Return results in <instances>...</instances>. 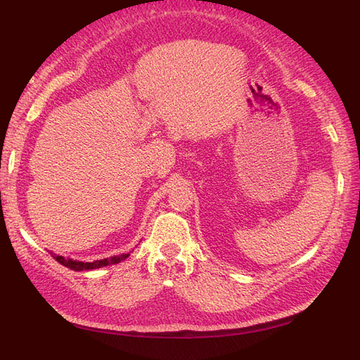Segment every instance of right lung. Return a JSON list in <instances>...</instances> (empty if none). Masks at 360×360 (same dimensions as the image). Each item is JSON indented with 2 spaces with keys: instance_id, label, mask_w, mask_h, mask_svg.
Masks as SVG:
<instances>
[{
  "instance_id": "right-lung-1",
  "label": "right lung",
  "mask_w": 360,
  "mask_h": 360,
  "mask_svg": "<svg viewBox=\"0 0 360 360\" xmlns=\"http://www.w3.org/2000/svg\"><path fill=\"white\" fill-rule=\"evenodd\" d=\"M51 255L56 258L58 263L63 264L64 267H69L70 270H75V271H84V270L101 269V267H105V266L122 263L123 259H126L130 255V252L129 254H122V255H114V257L103 258V259H96V261H91V263H85V261H78V259H73V258H66V257L52 254V252H51Z\"/></svg>"
}]
</instances>
